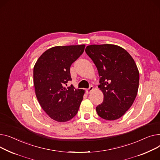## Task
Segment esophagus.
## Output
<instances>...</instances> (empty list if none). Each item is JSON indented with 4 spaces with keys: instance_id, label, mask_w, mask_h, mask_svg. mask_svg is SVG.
<instances>
[{
    "instance_id": "esophagus-1",
    "label": "esophagus",
    "mask_w": 160,
    "mask_h": 160,
    "mask_svg": "<svg viewBox=\"0 0 160 160\" xmlns=\"http://www.w3.org/2000/svg\"><path fill=\"white\" fill-rule=\"evenodd\" d=\"M93 87L92 86H90L88 88H87V89L86 90V93H90V92L93 90Z\"/></svg>"
}]
</instances>
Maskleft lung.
Listing matches in <instances>:
<instances>
[{
    "instance_id": "obj_1",
    "label": "left lung",
    "mask_w": 160,
    "mask_h": 160,
    "mask_svg": "<svg viewBox=\"0 0 160 160\" xmlns=\"http://www.w3.org/2000/svg\"><path fill=\"white\" fill-rule=\"evenodd\" d=\"M87 54L97 67L98 87L104 98L96 107L99 117L116 120L132 106L137 96L139 74L131 55L121 47L114 44L87 46Z\"/></svg>"
}]
</instances>
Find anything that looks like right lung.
<instances>
[{"instance_id":"obj_1","label":"right lung","mask_w":160,"mask_h":160,"mask_svg":"<svg viewBox=\"0 0 160 160\" xmlns=\"http://www.w3.org/2000/svg\"><path fill=\"white\" fill-rule=\"evenodd\" d=\"M85 45L55 46L44 52L33 68L35 94L42 108L59 122L70 120L78 114L84 91L71 85L70 67L84 52Z\"/></svg>"}]
</instances>
